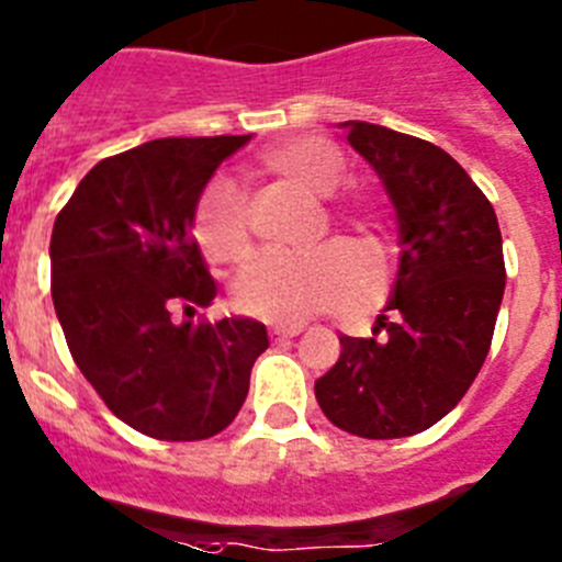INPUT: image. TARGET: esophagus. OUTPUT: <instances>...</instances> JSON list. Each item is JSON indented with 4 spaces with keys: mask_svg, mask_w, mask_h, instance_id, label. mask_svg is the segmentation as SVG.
<instances>
[{
    "mask_svg": "<svg viewBox=\"0 0 562 562\" xmlns=\"http://www.w3.org/2000/svg\"><path fill=\"white\" fill-rule=\"evenodd\" d=\"M271 334V339L280 341V339H294V336L302 334L300 325H274V328L268 330Z\"/></svg>",
    "mask_w": 562,
    "mask_h": 562,
    "instance_id": "1",
    "label": "esophagus"
}]
</instances>
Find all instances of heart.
I'll return each mask as SVG.
<instances>
[{"label": "heart", "instance_id": "1", "mask_svg": "<svg viewBox=\"0 0 562 562\" xmlns=\"http://www.w3.org/2000/svg\"><path fill=\"white\" fill-rule=\"evenodd\" d=\"M262 164L316 198H330L348 178V164L330 140L319 135H296L262 153ZM356 223H370L375 209L362 203L350 209ZM194 234L209 260L237 262L251 248L246 198L232 180H214L200 194ZM356 262L348 251L328 246L311 254L262 251L234 280V305L246 316L277 325H300L319 311L336 308L348 296ZM382 285L356 296L350 311L373 308Z\"/></svg>", "mask_w": 562, "mask_h": 562}]
</instances>
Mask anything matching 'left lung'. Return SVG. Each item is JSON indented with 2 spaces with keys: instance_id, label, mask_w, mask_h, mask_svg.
Returning a JSON list of instances; mask_svg holds the SVG:
<instances>
[{
  "instance_id": "1",
  "label": "left lung",
  "mask_w": 562,
  "mask_h": 562,
  "mask_svg": "<svg viewBox=\"0 0 562 562\" xmlns=\"http://www.w3.org/2000/svg\"><path fill=\"white\" fill-rule=\"evenodd\" d=\"M341 126L396 209L402 257L373 336H339V362L314 393L350 436H416L461 402L490 353L506 285L501 228L441 146L368 121Z\"/></svg>"
}]
</instances>
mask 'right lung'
<instances>
[{"label":"right lung","mask_w":562,"mask_h":562,"mask_svg":"<svg viewBox=\"0 0 562 562\" xmlns=\"http://www.w3.org/2000/svg\"><path fill=\"white\" fill-rule=\"evenodd\" d=\"M251 135L160 138L95 164L58 212L50 294L72 362L124 424L158 441H203L248 396L266 325L175 322L217 296L192 234L214 169Z\"/></svg>","instance_id":"right-lung-1"}]
</instances>
